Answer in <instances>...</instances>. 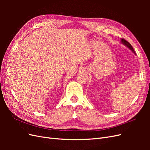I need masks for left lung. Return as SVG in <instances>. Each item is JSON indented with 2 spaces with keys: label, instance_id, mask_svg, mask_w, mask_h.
I'll list each match as a JSON object with an SVG mask.
<instances>
[{
  "label": "left lung",
  "instance_id": "8db88e82",
  "mask_svg": "<svg viewBox=\"0 0 150 150\" xmlns=\"http://www.w3.org/2000/svg\"><path fill=\"white\" fill-rule=\"evenodd\" d=\"M121 42H122V44H125V46H126L127 47H129V48L131 50V51H132L135 54V52H134V49H133V48L132 46H131V44H130L129 42L127 41V40H125V39H121Z\"/></svg>",
  "mask_w": 150,
  "mask_h": 150
}]
</instances>
